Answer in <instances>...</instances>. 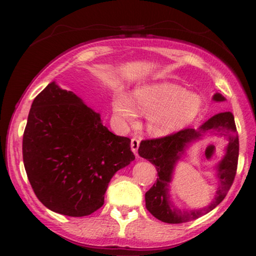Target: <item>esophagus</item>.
<instances>
[{"instance_id": "esophagus-1", "label": "esophagus", "mask_w": 256, "mask_h": 256, "mask_svg": "<svg viewBox=\"0 0 256 256\" xmlns=\"http://www.w3.org/2000/svg\"><path fill=\"white\" fill-rule=\"evenodd\" d=\"M138 146H140V140L136 138H132V142H130V148H132V152H134L135 155H138Z\"/></svg>"}]
</instances>
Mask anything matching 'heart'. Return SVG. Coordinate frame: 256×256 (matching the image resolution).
<instances>
[{
  "instance_id": "1",
  "label": "heart",
  "mask_w": 256,
  "mask_h": 256,
  "mask_svg": "<svg viewBox=\"0 0 256 256\" xmlns=\"http://www.w3.org/2000/svg\"><path fill=\"white\" fill-rule=\"evenodd\" d=\"M202 108V99L197 93L170 82H160L138 87L134 102L122 90L113 98V110L118 120L132 124L138 110L146 115V130L150 135L166 136L192 124Z\"/></svg>"
}]
</instances>
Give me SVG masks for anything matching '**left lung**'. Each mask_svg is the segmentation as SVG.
I'll return each instance as SVG.
<instances>
[{
    "mask_svg": "<svg viewBox=\"0 0 256 256\" xmlns=\"http://www.w3.org/2000/svg\"><path fill=\"white\" fill-rule=\"evenodd\" d=\"M212 99L216 102L226 100L220 93H216ZM205 136H220L225 137L229 142L223 158L215 167L216 176L218 177V188L212 202L205 208L180 209L173 204L170 196V184L174 168L186 156V150ZM138 155L154 164L158 174L156 183L146 192V210L155 218L168 224H182L197 219L212 211L224 200L236 177L239 157V138L233 114L230 112H224L210 118L197 129L186 128L166 138L142 141L138 148Z\"/></svg>",
    "mask_w": 256,
    "mask_h": 256,
    "instance_id": "obj_1",
    "label": "left lung"
}]
</instances>
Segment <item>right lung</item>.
<instances>
[{"instance_id": "obj_1", "label": "right lung", "mask_w": 256, "mask_h": 256, "mask_svg": "<svg viewBox=\"0 0 256 256\" xmlns=\"http://www.w3.org/2000/svg\"><path fill=\"white\" fill-rule=\"evenodd\" d=\"M135 160L130 140L104 126L71 90L52 82L34 98L23 162L34 194L51 211L85 216L104 205L112 177Z\"/></svg>"}]
</instances>
